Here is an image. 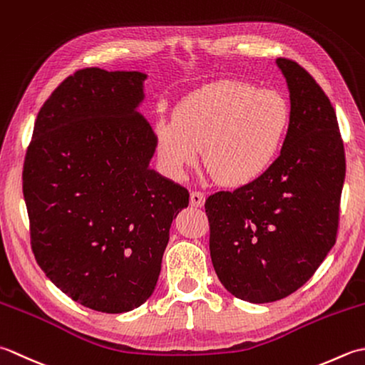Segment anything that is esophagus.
Masks as SVG:
<instances>
[{"mask_svg": "<svg viewBox=\"0 0 365 365\" xmlns=\"http://www.w3.org/2000/svg\"><path fill=\"white\" fill-rule=\"evenodd\" d=\"M205 193L200 190H192L190 192V205L195 207H202L205 205Z\"/></svg>", "mask_w": 365, "mask_h": 365, "instance_id": "esophagus-1", "label": "esophagus"}]
</instances>
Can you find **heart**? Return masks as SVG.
Here are the masks:
<instances>
[{
	"instance_id": "b5f03b06",
	"label": "heart",
	"mask_w": 365,
	"mask_h": 365,
	"mask_svg": "<svg viewBox=\"0 0 365 365\" xmlns=\"http://www.w3.org/2000/svg\"><path fill=\"white\" fill-rule=\"evenodd\" d=\"M292 124V107L277 89L220 80L189 94L173 118L154 121L163 172L182 180L200 160L228 187H245L276 165Z\"/></svg>"
}]
</instances>
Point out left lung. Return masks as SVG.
<instances>
[{
	"label": "left lung",
	"mask_w": 365,
	"mask_h": 365,
	"mask_svg": "<svg viewBox=\"0 0 365 365\" xmlns=\"http://www.w3.org/2000/svg\"><path fill=\"white\" fill-rule=\"evenodd\" d=\"M292 124L276 165L262 180L215 192L205 210L212 266L230 293L264 304L294 293L336 244L345 151L336 111L315 78L277 58Z\"/></svg>",
	"instance_id": "8db88e82"
}]
</instances>
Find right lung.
<instances>
[{"label":"right lung","instance_id":"add662e5","mask_svg":"<svg viewBox=\"0 0 365 365\" xmlns=\"http://www.w3.org/2000/svg\"><path fill=\"white\" fill-rule=\"evenodd\" d=\"M146 73L77 71L43 103L24 165L37 264L103 314L141 306L189 192L150 168L153 128L137 107Z\"/></svg>","mask_w":365,"mask_h":365}]
</instances>
